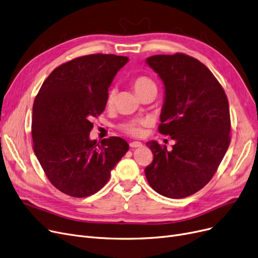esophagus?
Masks as SVG:
<instances>
[{"mask_svg":"<svg viewBox=\"0 0 258 258\" xmlns=\"http://www.w3.org/2000/svg\"><path fill=\"white\" fill-rule=\"evenodd\" d=\"M130 147L133 149H136V148H141L142 147V143L139 141H133L130 143Z\"/></svg>","mask_w":258,"mask_h":258,"instance_id":"obj_1","label":"esophagus"}]
</instances>
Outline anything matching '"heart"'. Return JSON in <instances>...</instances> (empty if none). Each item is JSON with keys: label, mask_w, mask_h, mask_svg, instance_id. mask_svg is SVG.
Masks as SVG:
<instances>
[{"label": "heart", "mask_w": 258, "mask_h": 258, "mask_svg": "<svg viewBox=\"0 0 258 258\" xmlns=\"http://www.w3.org/2000/svg\"><path fill=\"white\" fill-rule=\"evenodd\" d=\"M133 87L135 89V92L137 93V95L145 89H148L152 86H156L154 81L152 79H150L149 77L147 76H139L136 77L135 79L132 81ZM115 97H116V91L115 88H110L107 94V98H106V105L107 106H111L115 102ZM149 124V120L148 119H134V120H130L127 122H124L123 124L120 125V130L127 134L130 136H134L137 137L140 136L142 134V127Z\"/></svg>", "instance_id": "b5f03b06"}]
</instances>
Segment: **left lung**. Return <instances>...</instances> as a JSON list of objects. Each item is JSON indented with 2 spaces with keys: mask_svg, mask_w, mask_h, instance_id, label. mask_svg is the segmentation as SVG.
I'll list each match as a JSON object with an SVG mask.
<instances>
[{
  "mask_svg": "<svg viewBox=\"0 0 258 258\" xmlns=\"http://www.w3.org/2000/svg\"><path fill=\"white\" fill-rule=\"evenodd\" d=\"M145 62L164 85L159 132L175 140L172 151L147 143L154 159L145 176L160 195L187 197L211 180L229 148L228 98L208 67L187 54H156Z\"/></svg>",
  "mask_w": 258,
  "mask_h": 258,
  "instance_id": "1",
  "label": "left lung"
}]
</instances>
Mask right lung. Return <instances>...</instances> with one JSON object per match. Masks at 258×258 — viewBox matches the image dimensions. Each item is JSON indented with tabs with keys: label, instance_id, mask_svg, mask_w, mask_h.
I'll return each mask as SVG.
<instances>
[{
	"label": "right lung",
	"instance_id": "obj_1",
	"mask_svg": "<svg viewBox=\"0 0 258 258\" xmlns=\"http://www.w3.org/2000/svg\"><path fill=\"white\" fill-rule=\"evenodd\" d=\"M127 57L96 53L66 62L43 82L32 106L33 152L49 181L73 197L101 189L128 151L119 137L91 140L93 118L103 113L108 87Z\"/></svg>",
	"mask_w": 258,
	"mask_h": 258
}]
</instances>
